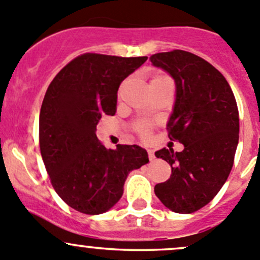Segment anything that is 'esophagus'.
Listing matches in <instances>:
<instances>
[{"label":"esophagus","mask_w":260,"mask_h":260,"mask_svg":"<svg viewBox=\"0 0 260 260\" xmlns=\"http://www.w3.org/2000/svg\"><path fill=\"white\" fill-rule=\"evenodd\" d=\"M148 154H149L150 161H152V160H155V155H154V151H152V150H148Z\"/></svg>","instance_id":"34e87169"}]
</instances>
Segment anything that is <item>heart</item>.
<instances>
[{"label":"heart","instance_id":"1","mask_svg":"<svg viewBox=\"0 0 260 260\" xmlns=\"http://www.w3.org/2000/svg\"><path fill=\"white\" fill-rule=\"evenodd\" d=\"M161 79H165V76H162V75H156V76H154L151 79V81H156V80H161ZM150 130H151V125L149 124H145L143 125V126L140 127V130H139V134H140V136L143 139H148L150 136Z\"/></svg>","mask_w":260,"mask_h":260}]
</instances>
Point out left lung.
Segmentation results:
<instances>
[{
	"label": "left lung",
	"mask_w": 260,
	"mask_h": 260,
	"mask_svg": "<svg viewBox=\"0 0 260 260\" xmlns=\"http://www.w3.org/2000/svg\"><path fill=\"white\" fill-rule=\"evenodd\" d=\"M175 80L176 100L168 135L184 145L155 156L169 162L171 176L155 194L170 210L190 214L214 199L228 179L239 140V112L225 77L204 58L183 50L150 56Z\"/></svg>",
	"instance_id": "1"
}]
</instances>
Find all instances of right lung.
Listing matches in <instances>:
<instances>
[{
	"mask_svg": "<svg viewBox=\"0 0 260 260\" xmlns=\"http://www.w3.org/2000/svg\"><path fill=\"white\" fill-rule=\"evenodd\" d=\"M148 60L84 53L51 81L40 111V150L51 184L72 209L96 215L114 207L131 170L148 164L145 149H106L96 138L104 115H115L120 84Z\"/></svg>",
	"mask_w": 260,
	"mask_h": 260,
	"instance_id": "obj_1",
	"label": "right lung"
}]
</instances>
